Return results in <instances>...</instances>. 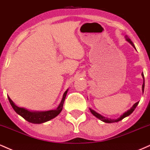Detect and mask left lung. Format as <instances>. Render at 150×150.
Segmentation results:
<instances>
[{
	"mask_svg": "<svg viewBox=\"0 0 150 150\" xmlns=\"http://www.w3.org/2000/svg\"><path fill=\"white\" fill-rule=\"evenodd\" d=\"M126 40H127V41L128 42V43H131V45H133V47H134V48L135 49V47L134 44H133V42L131 41V40L129 38H128L127 36H126ZM142 78H143V80H144V81H143V84H142V92H144V88H145V78H144V74H143V73H142ZM138 103H139V102H137L136 103H135L134 105H133V107H132L129 110H128L127 112H125L124 114H123V115H121V117H119V119H108V118H106V117H103V116H102L101 114H100L97 113V112H96V111L93 110L92 109H91V108H90V111H91V113H92V114H93V115L95 116V117H96L97 118H98V119H99L100 120H101V121H104V122H105V123H114V122H118V121H119L122 120V119H124L125 117H128V116H129L130 114H132V112H133V111L135 110V109L136 108L137 105H138Z\"/></svg>",
	"mask_w": 150,
	"mask_h": 150,
	"instance_id": "left-lung-1",
	"label": "left lung"
}]
</instances>
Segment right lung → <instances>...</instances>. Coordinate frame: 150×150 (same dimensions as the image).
I'll use <instances>...</instances> for the list:
<instances>
[{
    "label": "right lung",
    "instance_id": "right-lung-1",
    "mask_svg": "<svg viewBox=\"0 0 150 150\" xmlns=\"http://www.w3.org/2000/svg\"><path fill=\"white\" fill-rule=\"evenodd\" d=\"M67 91L68 90H67L64 92L61 103L56 110L46 111V112H30V111L25 110L24 108H21V107L16 106L15 103L10 98V97L8 96V98L9 102H10V105H11L13 110L19 115H20L25 120L29 121L30 123H33V124H41V123L46 122V121L53 119V118L57 117L58 114L60 113L61 111L62 110L63 105H64V102L65 98H66Z\"/></svg>",
    "mask_w": 150,
    "mask_h": 150
}]
</instances>
